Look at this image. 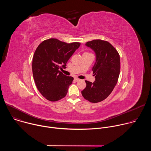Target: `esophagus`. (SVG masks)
Returning a JSON list of instances; mask_svg holds the SVG:
<instances>
[{"instance_id": "esophagus-1", "label": "esophagus", "mask_w": 151, "mask_h": 151, "mask_svg": "<svg viewBox=\"0 0 151 151\" xmlns=\"http://www.w3.org/2000/svg\"><path fill=\"white\" fill-rule=\"evenodd\" d=\"M74 79H75V81H76V82H78V81H80V79H78V78H75Z\"/></svg>"}]
</instances>
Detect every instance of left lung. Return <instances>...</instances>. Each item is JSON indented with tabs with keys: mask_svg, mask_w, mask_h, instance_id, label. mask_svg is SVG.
I'll list each match as a JSON object with an SVG mask.
<instances>
[{
	"mask_svg": "<svg viewBox=\"0 0 151 151\" xmlns=\"http://www.w3.org/2000/svg\"><path fill=\"white\" fill-rule=\"evenodd\" d=\"M85 45L96 54V60L92 69L96 80L93 83L85 81L87 85L81 93L85 99L98 103L108 97L115 87L120 73V57L107 41L96 39Z\"/></svg>",
	"mask_w": 151,
	"mask_h": 151,
	"instance_id": "obj_1",
	"label": "left lung"
}]
</instances>
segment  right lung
Instances as JSON below:
<instances>
[{"label":"right lung","mask_w":151,"mask_h":151,"mask_svg":"<svg viewBox=\"0 0 151 151\" xmlns=\"http://www.w3.org/2000/svg\"><path fill=\"white\" fill-rule=\"evenodd\" d=\"M80 45L51 38L37 47L33 57V75L37 90L46 99L56 101L66 96L73 78L64 75L60 69L66 68L68 61Z\"/></svg>","instance_id":"add662e5"}]
</instances>
